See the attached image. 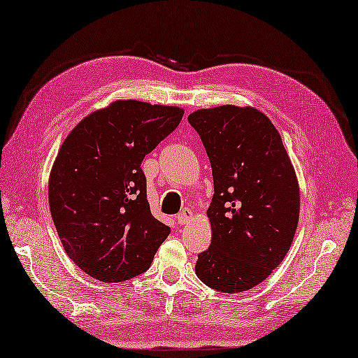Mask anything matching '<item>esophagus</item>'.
<instances>
[{"mask_svg":"<svg viewBox=\"0 0 358 358\" xmlns=\"http://www.w3.org/2000/svg\"><path fill=\"white\" fill-rule=\"evenodd\" d=\"M193 217H194L193 211H191L189 208H185V209H182V211L176 215V220H178L179 224H187V223L193 220Z\"/></svg>","mask_w":358,"mask_h":358,"instance_id":"esophagus-1","label":"esophagus"}]
</instances>
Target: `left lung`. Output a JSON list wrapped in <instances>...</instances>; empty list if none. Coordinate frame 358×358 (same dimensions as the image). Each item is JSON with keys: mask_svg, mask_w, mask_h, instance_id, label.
Returning <instances> with one entry per match:
<instances>
[{"mask_svg": "<svg viewBox=\"0 0 358 358\" xmlns=\"http://www.w3.org/2000/svg\"><path fill=\"white\" fill-rule=\"evenodd\" d=\"M211 162V246L196 275L240 293L263 282L289 252L299 220V185L281 135L263 112L232 104L189 113Z\"/></svg>", "mask_w": 358, "mask_h": 358, "instance_id": "1", "label": "left lung"}]
</instances>
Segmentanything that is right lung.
I'll use <instances>...</instances> for the list:
<instances>
[{
  "label": "right lung",
  "instance_id": "right-lung-1",
  "mask_svg": "<svg viewBox=\"0 0 358 358\" xmlns=\"http://www.w3.org/2000/svg\"><path fill=\"white\" fill-rule=\"evenodd\" d=\"M184 109L118 100L78 123L48 182L50 211L68 257L103 282L144 273L170 228L155 219L141 162Z\"/></svg>",
  "mask_w": 358,
  "mask_h": 358
}]
</instances>
